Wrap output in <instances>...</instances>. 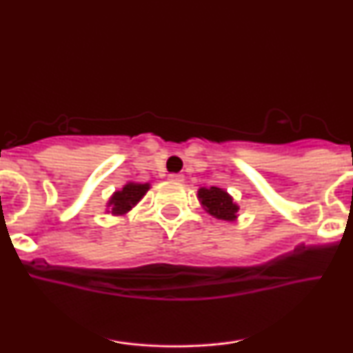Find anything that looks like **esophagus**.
Listing matches in <instances>:
<instances>
[{
    "label": "esophagus",
    "mask_w": 353,
    "mask_h": 353,
    "mask_svg": "<svg viewBox=\"0 0 353 353\" xmlns=\"http://www.w3.org/2000/svg\"><path fill=\"white\" fill-rule=\"evenodd\" d=\"M169 179H171L172 182H182L184 181V176H182V174H171V176H169Z\"/></svg>",
    "instance_id": "esophagus-1"
}]
</instances>
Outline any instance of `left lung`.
<instances>
[{
    "label": "left lung",
    "instance_id": "1",
    "mask_svg": "<svg viewBox=\"0 0 353 353\" xmlns=\"http://www.w3.org/2000/svg\"><path fill=\"white\" fill-rule=\"evenodd\" d=\"M197 199L208 214L219 221H236L239 216V205L234 202L228 190L216 188H201L197 190Z\"/></svg>",
    "mask_w": 353,
    "mask_h": 353
}]
</instances>
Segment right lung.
I'll return each instance as SVG.
<instances>
[{"mask_svg": "<svg viewBox=\"0 0 353 353\" xmlns=\"http://www.w3.org/2000/svg\"><path fill=\"white\" fill-rule=\"evenodd\" d=\"M151 189V184H139V182H125L123 189L116 190L109 197L106 212H111L112 216H124L145 196V192Z\"/></svg>", "mask_w": 353, "mask_h": 353, "instance_id": "1", "label": "right lung"}]
</instances>
